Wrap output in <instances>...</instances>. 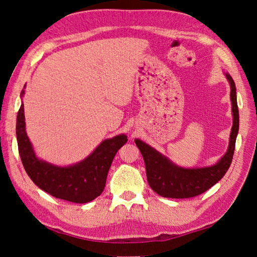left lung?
<instances>
[{"instance_id":"obj_1","label":"left lung","mask_w":257,"mask_h":257,"mask_svg":"<svg viewBox=\"0 0 257 257\" xmlns=\"http://www.w3.org/2000/svg\"><path fill=\"white\" fill-rule=\"evenodd\" d=\"M230 84V100L232 111V126L229 136L228 149L214 165L199 168L180 167L144 143L135 139L146 164L147 180L151 189L159 195L168 198H190L206 192L220 181L228 170L235 151L236 138L239 131V111L237 105L236 85L231 76L226 73Z\"/></svg>"}]
</instances>
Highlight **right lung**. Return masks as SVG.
Segmentation results:
<instances>
[{
    "label": "right lung",
    "mask_w": 257,
    "mask_h": 257,
    "mask_svg": "<svg viewBox=\"0 0 257 257\" xmlns=\"http://www.w3.org/2000/svg\"><path fill=\"white\" fill-rule=\"evenodd\" d=\"M23 94L25 88L21 98ZM16 135L21 162L31 180L53 197L76 204L89 203L102 194L114 155L127 142L126 135H116L105 139L79 163L65 167L50 164L36 157L26 132L23 104L17 114Z\"/></svg>",
    "instance_id": "add662e5"
}]
</instances>
